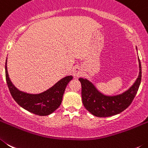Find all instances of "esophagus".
<instances>
[{
    "mask_svg": "<svg viewBox=\"0 0 148 148\" xmlns=\"http://www.w3.org/2000/svg\"><path fill=\"white\" fill-rule=\"evenodd\" d=\"M72 72L74 77H79L82 74V69L79 66H75L73 68Z\"/></svg>",
    "mask_w": 148,
    "mask_h": 148,
    "instance_id": "esophagus-1",
    "label": "esophagus"
}]
</instances>
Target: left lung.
I'll list each match as a JSON object with an SVG mask.
<instances>
[{"label": "left lung", "mask_w": 148, "mask_h": 148, "mask_svg": "<svg viewBox=\"0 0 148 148\" xmlns=\"http://www.w3.org/2000/svg\"><path fill=\"white\" fill-rule=\"evenodd\" d=\"M139 76L134 83L125 91L116 95L110 96L102 94L90 80L86 78H79V80L82 86V103L86 110L98 117L111 116L125 110L134 100L140 86L142 66L139 60Z\"/></svg>", "instance_id": "obj_1"}]
</instances>
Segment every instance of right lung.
<instances>
[{
    "mask_svg": "<svg viewBox=\"0 0 148 148\" xmlns=\"http://www.w3.org/2000/svg\"><path fill=\"white\" fill-rule=\"evenodd\" d=\"M5 72L6 83L13 99L23 108L39 116L49 115L60 107L66 86L73 79L72 76H67L43 92L29 94L20 90L12 82L7 71V58L5 64Z\"/></svg>",
    "mask_w": 148,
    "mask_h": 148,
    "instance_id": "right-lung-1",
    "label": "right lung"
}]
</instances>
